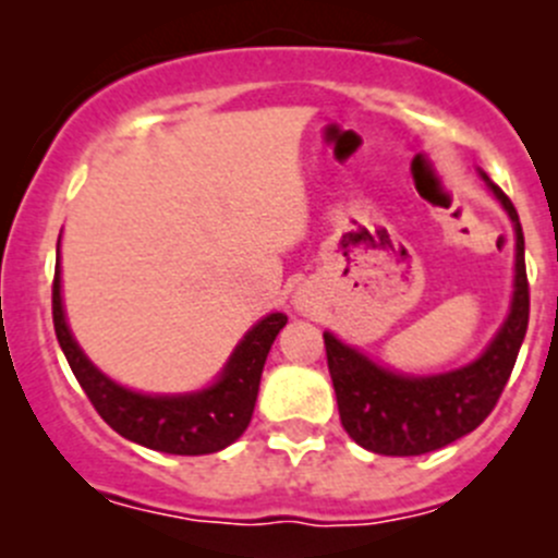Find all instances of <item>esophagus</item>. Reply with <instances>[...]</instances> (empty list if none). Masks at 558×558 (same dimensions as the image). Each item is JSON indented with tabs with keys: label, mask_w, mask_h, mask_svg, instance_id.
I'll return each mask as SVG.
<instances>
[{
	"label": "esophagus",
	"mask_w": 558,
	"mask_h": 558,
	"mask_svg": "<svg viewBox=\"0 0 558 558\" xmlns=\"http://www.w3.org/2000/svg\"><path fill=\"white\" fill-rule=\"evenodd\" d=\"M295 306H299L301 313H310L313 301H310V295H306V293H299V295H295Z\"/></svg>",
	"instance_id": "esophagus-1"
}]
</instances>
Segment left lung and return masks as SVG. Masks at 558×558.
I'll list each match as a JSON object with an SVG mask.
<instances>
[{"instance_id": "8db88e82", "label": "left lung", "mask_w": 558, "mask_h": 558, "mask_svg": "<svg viewBox=\"0 0 558 558\" xmlns=\"http://www.w3.org/2000/svg\"><path fill=\"white\" fill-rule=\"evenodd\" d=\"M518 232V276H514L512 313L498 337L473 365L439 376H398L373 365L360 351L342 345L326 331V362L335 385L342 428L354 442L385 457H421L446 448L482 426L498 403L512 376L529 329V276H525V243L512 198L493 185Z\"/></svg>"}]
</instances>
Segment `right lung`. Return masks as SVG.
<instances>
[{"instance_id": "1", "label": "right lung", "mask_w": 558, "mask_h": 558, "mask_svg": "<svg viewBox=\"0 0 558 558\" xmlns=\"http://www.w3.org/2000/svg\"><path fill=\"white\" fill-rule=\"evenodd\" d=\"M52 320L60 349L76 381L107 426L151 451L202 457V453H216L232 446L245 432L252 421L254 401H257L265 356L279 329L288 324V315L274 313L259 320L240 340L232 360L223 367L221 379L209 390L191 392V396H141V392L124 390L107 379L105 373L96 371L65 326L63 301H60V268L54 270L52 282Z\"/></svg>"}]
</instances>
